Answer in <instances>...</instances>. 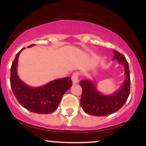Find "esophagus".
Listing matches in <instances>:
<instances>
[{
  "mask_svg": "<svg viewBox=\"0 0 146 146\" xmlns=\"http://www.w3.org/2000/svg\"><path fill=\"white\" fill-rule=\"evenodd\" d=\"M72 82L73 84H77L78 82V73H74L71 76Z\"/></svg>",
  "mask_w": 146,
  "mask_h": 146,
  "instance_id": "esophagus-1",
  "label": "esophagus"
}]
</instances>
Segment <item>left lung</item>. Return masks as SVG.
<instances>
[{
    "instance_id": "obj_1",
    "label": "left lung",
    "mask_w": 146,
    "mask_h": 146,
    "mask_svg": "<svg viewBox=\"0 0 146 146\" xmlns=\"http://www.w3.org/2000/svg\"><path fill=\"white\" fill-rule=\"evenodd\" d=\"M113 60L123 64L125 68V80L121 88L112 95H105L98 91L91 80H82L80 84L82 88L80 104L85 113L94 116H106L117 111L128 100L130 89V78L128 63L123 55L116 50L113 51Z\"/></svg>"
}]
</instances>
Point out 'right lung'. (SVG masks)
Instances as JSON below:
<instances>
[{"instance_id": "1", "label": "right lung", "mask_w": 146, "mask_h": 146, "mask_svg": "<svg viewBox=\"0 0 146 146\" xmlns=\"http://www.w3.org/2000/svg\"><path fill=\"white\" fill-rule=\"evenodd\" d=\"M23 48L16 54L11 64L10 84L13 93L20 104L27 110L39 114L53 113L59 106L63 95L71 88V79L69 77L58 79L37 88L27 85L17 74L18 57Z\"/></svg>"}]
</instances>
